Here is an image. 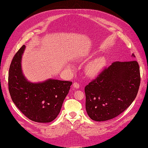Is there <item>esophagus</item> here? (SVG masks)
<instances>
[{
	"label": "esophagus",
	"mask_w": 148,
	"mask_h": 148,
	"mask_svg": "<svg viewBox=\"0 0 148 148\" xmlns=\"http://www.w3.org/2000/svg\"><path fill=\"white\" fill-rule=\"evenodd\" d=\"M79 86H80V85H79V84L77 83V82H74V83H73V87L74 88H75V89H78L79 88Z\"/></svg>",
	"instance_id": "esophagus-1"
}]
</instances>
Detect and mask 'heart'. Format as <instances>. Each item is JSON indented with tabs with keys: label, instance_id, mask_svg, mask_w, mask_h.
<instances>
[{
	"label": "heart",
	"instance_id": "heart-1",
	"mask_svg": "<svg viewBox=\"0 0 148 148\" xmlns=\"http://www.w3.org/2000/svg\"><path fill=\"white\" fill-rule=\"evenodd\" d=\"M105 59L102 58L93 60L87 66V72L89 75H95L101 71L105 65Z\"/></svg>",
	"mask_w": 148,
	"mask_h": 148
}]
</instances>
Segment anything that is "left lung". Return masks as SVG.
<instances>
[{"instance_id": "1", "label": "left lung", "mask_w": 148, "mask_h": 148, "mask_svg": "<svg viewBox=\"0 0 148 148\" xmlns=\"http://www.w3.org/2000/svg\"><path fill=\"white\" fill-rule=\"evenodd\" d=\"M132 56L135 58L134 54ZM140 83L136 60L114 62L105 68L84 88L89 118L101 122L119 115L133 102Z\"/></svg>"}]
</instances>
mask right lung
<instances>
[{
	"label": "right lung",
	"instance_id": "right-lung-1",
	"mask_svg": "<svg viewBox=\"0 0 148 148\" xmlns=\"http://www.w3.org/2000/svg\"><path fill=\"white\" fill-rule=\"evenodd\" d=\"M25 49L24 45L15 54L10 65L8 89L11 97L28 119L40 123L50 122L59 114L73 83L54 79L38 83L27 81L21 65Z\"/></svg>",
	"mask_w": 148,
	"mask_h": 148
}]
</instances>
